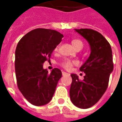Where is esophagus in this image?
Here are the masks:
<instances>
[{"label": "esophagus", "instance_id": "34e87169", "mask_svg": "<svg viewBox=\"0 0 122 122\" xmlns=\"http://www.w3.org/2000/svg\"><path fill=\"white\" fill-rule=\"evenodd\" d=\"M62 73V75H63V76H64V75H70L69 73H66V72H64V71H63Z\"/></svg>", "mask_w": 122, "mask_h": 122}]
</instances>
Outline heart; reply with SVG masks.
I'll use <instances>...</instances> for the list:
<instances>
[{"instance_id":"obj_1","label":"heart","mask_w":122,"mask_h":122,"mask_svg":"<svg viewBox=\"0 0 122 122\" xmlns=\"http://www.w3.org/2000/svg\"><path fill=\"white\" fill-rule=\"evenodd\" d=\"M71 43H72V45H73V47L76 49H81L83 48V43H82L81 41L80 40H79V39H73ZM58 46H57L56 47V49H55V51H58ZM76 63L77 62L75 60H69V59H65V60H64L63 61L60 63V65L64 68H65L66 70H68V69H71V68H72L73 65L76 64Z\"/></svg>"}]
</instances>
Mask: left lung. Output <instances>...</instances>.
<instances>
[{"mask_svg":"<svg viewBox=\"0 0 122 122\" xmlns=\"http://www.w3.org/2000/svg\"><path fill=\"white\" fill-rule=\"evenodd\" d=\"M75 31L89 43L91 53L80 67L85 73L83 80L71 74L70 98L74 105L87 109L94 105L107 89L109 76L113 70L112 50L109 43L98 32L81 28Z\"/></svg>","mask_w":122,"mask_h":122,"instance_id":"8db88e82","label":"left lung"}]
</instances>
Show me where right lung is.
<instances>
[{
    "mask_svg": "<svg viewBox=\"0 0 122 122\" xmlns=\"http://www.w3.org/2000/svg\"><path fill=\"white\" fill-rule=\"evenodd\" d=\"M63 36L56 30L36 28L17 43L15 59L17 87L33 105H45L54 96L62 72L55 68L49 73L43 66Z\"/></svg>",
    "mask_w": 122,
    "mask_h": 122,
    "instance_id": "add662e5",
    "label": "right lung"
}]
</instances>
